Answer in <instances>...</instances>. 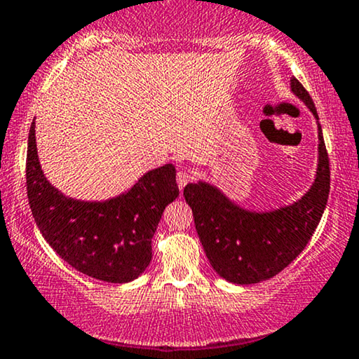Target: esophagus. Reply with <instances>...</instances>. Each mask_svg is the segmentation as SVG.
Segmentation results:
<instances>
[{
	"label": "esophagus",
	"instance_id": "34e87169",
	"mask_svg": "<svg viewBox=\"0 0 359 359\" xmlns=\"http://www.w3.org/2000/svg\"><path fill=\"white\" fill-rule=\"evenodd\" d=\"M191 178H193V176H191V175L188 173V171H184V170H180V171H178V175H176V183H178L180 189H183L184 186L189 183Z\"/></svg>",
	"mask_w": 359,
	"mask_h": 359
}]
</instances>
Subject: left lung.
<instances>
[{"mask_svg": "<svg viewBox=\"0 0 359 359\" xmlns=\"http://www.w3.org/2000/svg\"><path fill=\"white\" fill-rule=\"evenodd\" d=\"M291 91L317 121V171L306 194L281 208L252 210L233 203L208 181L189 183L183 191L205 257L229 283L257 284L276 276L306 248L325 210L330 165L317 109L296 78H291Z\"/></svg>", "mask_w": 359, "mask_h": 359, "instance_id": "left-lung-1", "label": "left lung"}]
</instances>
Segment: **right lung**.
<instances>
[{"label":"right lung","mask_w":359,"mask_h":359,"mask_svg":"<svg viewBox=\"0 0 359 359\" xmlns=\"http://www.w3.org/2000/svg\"><path fill=\"white\" fill-rule=\"evenodd\" d=\"M27 198L42 237L62 259L106 283L134 281L151 259V237L166 205L178 198L171 163L147 171L130 189L104 201L73 199L43 175L36 121L27 140Z\"/></svg>","instance_id":"right-lung-1"}]
</instances>
